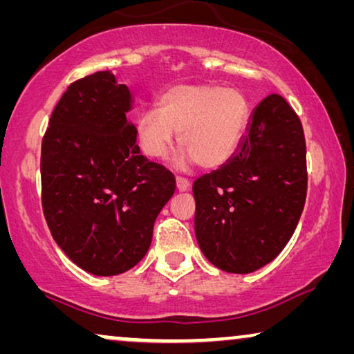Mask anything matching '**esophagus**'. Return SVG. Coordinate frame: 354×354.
<instances>
[{"mask_svg":"<svg viewBox=\"0 0 354 354\" xmlns=\"http://www.w3.org/2000/svg\"><path fill=\"white\" fill-rule=\"evenodd\" d=\"M176 182H177V190L178 192H187L188 188H190V180H188V178H185V177L177 176Z\"/></svg>","mask_w":354,"mask_h":354,"instance_id":"34e87169","label":"esophagus"}]
</instances>
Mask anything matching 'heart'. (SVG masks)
Masks as SVG:
<instances>
[{"instance_id": "1", "label": "heart", "mask_w": 354, "mask_h": 354, "mask_svg": "<svg viewBox=\"0 0 354 354\" xmlns=\"http://www.w3.org/2000/svg\"><path fill=\"white\" fill-rule=\"evenodd\" d=\"M248 118V100L240 90L209 84L176 85L158 100V111L140 115L137 142L148 158L162 159L178 132L187 161L216 169L236 151Z\"/></svg>"}]
</instances>
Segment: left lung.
<instances>
[{
	"label": "left lung",
	"instance_id": "8db88e82",
	"mask_svg": "<svg viewBox=\"0 0 354 354\" xmlns=\"http://www.w3.org/2000/svg\"><path fill=\"white\" fill-rule=\"evenodd\" d=\"M306 192L301 120L283 96L272 93L254 108L234 156L193 183L203 254L225 272L263 268L292 239Z\"/></svg>",
	"mask_w": 354,
	"mask_h": 354
}]
</instances>
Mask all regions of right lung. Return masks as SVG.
<instances>
[{
  "mask_svg": "<svg viewBox=\"0 0 354 354\" xmlns=\"http://www.w3.org/2000/svg\"><path fill=\"white\" fill-rule=\"evenodd\" d=\"M129 88L109 72L67 86L41 140V206L53 239L95 275H118L147 254L176 177L140 154Z\"/></svg>",
  "mask_w": 354,
  "mask_h": 354,
  "instance_id": "right-lung-1",
  "label": "right lung"
}]
</instances>
